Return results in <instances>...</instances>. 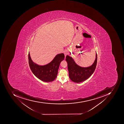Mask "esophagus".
Masks as SVG:
<instances>
[{
	"mask_svg": "<svg viewBox=\"0 0 124 124\" xmlns=\"http://www.w3.org/2000/svg\"><path fill=\"white\" fill-rule=\"evenodd\" d=\"M68 52L67 50H65V51H64V55H65V57H66V55L67 54H68Z\"/></svg>",
	"mask_w": 124,
	"mask_h": 124,
	"instance_id": "esophagus-1",
	"label": "esophagus"
}]
</instances>
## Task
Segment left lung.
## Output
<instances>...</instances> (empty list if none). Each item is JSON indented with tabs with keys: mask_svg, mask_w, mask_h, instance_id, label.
<instances>
[{
	"mask_svg": "<svg viewBox=\"0 0 124 124\" xmlns=\"http://www.w3.org/2000/svg\"><path fill=\"white\" fill-rule=\"evenodd\" d=\"M66 60L68 65L69 78L73 82L78 83L87 79L93 73L97 64V54L96 52V58L94 62L91 66L87 67L78 66L73 58L69 55H67Z\"/></svg>",
	"mask_w": 124,
	"mask_h": 124,
	"instance_id": "1",
	"label": "left lung"
}]
</instances>
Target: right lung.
I'll list each match as a JSON object with an SVG mask.
<instances>
[{"mask_svg": "<svg viewBox=\"0 0 124 124\" xmlns=\"http://www.w3.org/2000/svg\"><path fill=\"white\" fill-rule=\"evenodd\" d=\"M64 59L63 53L57 54L52 61L44 66L38 65L33 62L28 54L29 63L30 69L34 75L45 82L54 81L57 77L59 66Z\"/></svg>", "mask_w": 124, "mask_h": 124, "instance_id": "obj_1", "label": "right lung"}]
</instances>
